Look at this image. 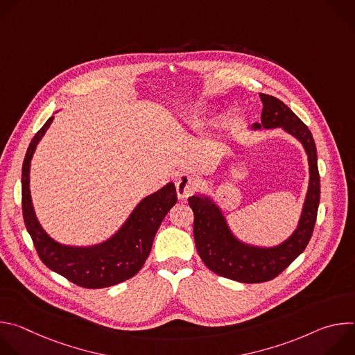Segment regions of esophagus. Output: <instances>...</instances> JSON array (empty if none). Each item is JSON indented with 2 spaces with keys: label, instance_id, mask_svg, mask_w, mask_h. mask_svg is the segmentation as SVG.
<instances>
[{
  "label": "esophagus",
  "instance_id": "34e87169",
  "mask_svg": "<svg viewBox=\"0 0 355 355\" xmlns=\"http://www.w3.org/2000/svg\"><path fill=\"white\" fill-rule=\"evenodd\" d=\"M198 188V178L189 173H181L175 180V189L180 199H187Z\"/></svg>",
  "mask_w": 355,
  "mask_h": 355
}]
</instances>
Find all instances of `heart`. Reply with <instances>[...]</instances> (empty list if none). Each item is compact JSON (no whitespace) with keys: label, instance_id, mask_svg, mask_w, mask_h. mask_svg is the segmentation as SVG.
<instances>
[{"label":"heart","instance_id":"obj_1","mask_svg":"<svg viewBox=\"0 0 355 355\" xmlns=\"http://www.w3.org/2000/svg\"><path fill=\"white\" fill-rule=\"evenodd\" d=\"M204 112H205V107L199 104V105L192 107V108L187 112V118H188V121H196Z\"/></svg>","mask_w":355,"mask_h":355}]
</instances>
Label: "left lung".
I'll use <instances>...</instances> for the list:
<instances>
[{
    "mask_svg": "<svg viewBox=\"0 0 355 355\" xmlns=\"http://www.w3.org/2000/svg\"><path fill=\"white\" fill-rule=\"evenodd\" d=\"M260 98L261 123H254L252 129L281 128L297 139L308 155L309 187L293 233L278 245H252L233 234L222 209L211 196L198 193L188 199L195 216L193 239L199 257L215 274L244 284H259L275 278L306 248L315 229L320 200L318 151L311 130L278 98L267 94H260Z\"/></svg>",
    "mask_w": 355,
    "mask_h": 355,
    "instance_id": "8db88e82",
    "label": "left lung"
}]
</instances>
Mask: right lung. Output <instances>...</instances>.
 Returning <instances> with one entry per match:
<instances>
[{"mask_svg":"<svg viewBox=\"0 0 355 355\" xmlns=\"http://www.w3.org/2000/svg\"><path fill=\"white\" fill-rule=\"evenodd\" d=\"M53 118H49L32 139L22 166V212L26 230L42 263L70 282L89 289L123 282L136 275L148 257L163 219L177 202L175 185L168 182L143 198L119 230L103 243L77 247L56 241L39 223L29 188L31 160Z\"/></svg>","mask_w":355,"mask_h":355,"instance_id":"obj_1","label":"right lung"}]
</instances>
